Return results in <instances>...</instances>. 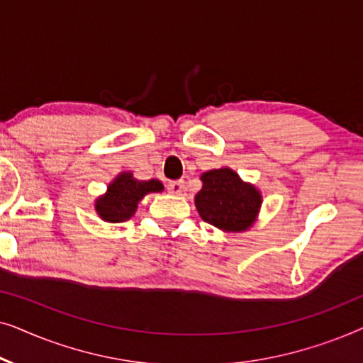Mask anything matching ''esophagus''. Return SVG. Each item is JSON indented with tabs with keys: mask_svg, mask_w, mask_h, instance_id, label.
I'll list each match as a JSON object with an SVG mask.
<instances>
[{
	"mask_svg": "<svg viewBox=\"0 0 363 363\" xmlns=\"http://www.w3.org/2000/svg\"><path fill=\"white\" fill-rule=\"evenodd\" d=\"M167 188H168V190H170L172 193H175V195H182L183 190H185V182H183V180L168 182Z\"/></svg>",
	"mask_w": 363,
	"mask_h": 363,
	"instance_id": "esophagus-1",
	"label": "esophagus"
}]
</instances>
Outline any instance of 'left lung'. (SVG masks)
<instances>
[{"instance_id": "8db88e82", "label": "left lung", "mask_w": 363, "mask_h": 363, "mask_svg": "<svg viewBox=\"0 0 363 363\" xmlns=\"http://www.w3.org/2000/svg\"><path fill=\"white\" fill-rule=\"evenodd\" d=\"M201 180L195 205L203 221L223 231H245L252 225L261 206V195L255 186L241 182L230 168L203 173Z\"/></svg>"}]
</instances>
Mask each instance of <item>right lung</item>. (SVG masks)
I'll return each instance as SVG.
<instances>
[{
  "label": "right lung",
  "instance_id": "obj_1",
  "mask_svg": "<svg viewBox=\"0 0 363 363\" xmlns=\"http://www.w3.org/2000/svg\"><path fill=\"white\" fill-rule=\"evenodd\" d=\"M162 190L163 185L158 180L138 182L132 177V173H122L108 185L106 195L96 201V210L106 221H125L135 213L138 201L147 193Z\"/></svg>",
  "mask_w": 363,
  "mask_h": 363
}]
</instances>
